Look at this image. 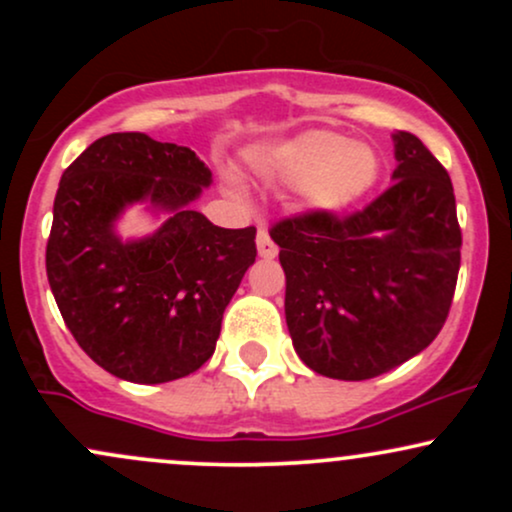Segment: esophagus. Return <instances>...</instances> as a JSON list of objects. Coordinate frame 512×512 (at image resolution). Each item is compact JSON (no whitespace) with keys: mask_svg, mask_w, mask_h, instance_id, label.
Segmentation results:
<instances>
[{"mask_svg":"<svg viewBox=\"0 0 512 512\" xmlns=\"http://www.w3.org/2000/svg\"><path fill=\"white\" fill-rule=\"evenodd\" d=\"M257 252H260V257H264V260L276 257V245L274 240L269 238L267 228H260V231H257Z\"/></svg>","mask_w":512,"mask_h":512,"instance_id":"obj_1","label":"esophagus"}]
</instances>
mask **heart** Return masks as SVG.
I'll return each mask as SVG.
<instances>
[{"label": "heart", "mask_w": 512, "mask_h": 512, "mask_svg": "<svg viewBox=\"0 0 512 512\" xmlns=\"http://www.w3.org/2000/svg\"><path fill=\"white\" fill-rule=\"evenodd\" d=\"M262 168L289 187H301L308 209L334 214L361 199L380 175L378 154L330 129H310L276 144Z\"/></svg>", "instance_id": "b5f03b06"}]
</instances>
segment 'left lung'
Instances as JSON below:
<instances>
[{"label":"left lung","mask_w":512,"mask_h":512,"mask_svg":"<svg viewBox=\"0 0 512 512\" xmlns=\"http://www.w3.org/2000/svg\"><path fill=\"white\" fill-rule=\"evenodd\" d=\"M392 142V185L366 209L315 211L269 231L293 349L325 378L368 380L421 354L455 293L462 233L450 175L414 134Z\"/></svg>","instance_id":"obj_1"}]
</instances>
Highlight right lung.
I'll list each match as a JSON object with an SVG mask.
<instances>
[{"mask_svg": "<svg viewBox=\"0 0 512 512\" xmlns=\"http://www.w3.org/2000/svg\"><path fill=\"white\" fill-rule=\"evenodd\" d=\"M211 170L187 146L142 132L96 139L64 170L45 252L69 332L115 378L158 385L209 361L223 310L257 257L255 228H221L192 204ZM142 203L162 226L122 239Z\"/></svg>", "mask_w": 512, "mask_h": 512, "instance_id": "add662e5", "label": "right lung"}]
</instances>
